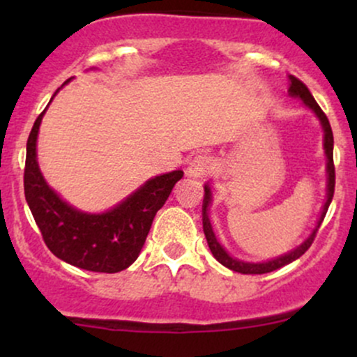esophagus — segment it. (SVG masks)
<instances>
[{
    "instance_id": "esophagus-1",
    "label": "esophagus",
    "mask_w": 357,
    "mask_h": 357,
    "mask_svg": "<svg viewBox=\"0 0 357 357\" xmlns=\"http://www.w3.org/2000/svg\"><path fill=\"white\" fill-rule=\"evenodd\" d=\"M213 166H215V162H213L210 155H196V158L191 159L186 174L192 179H203L208 174H211Z\"/></svg>"
}]
</instances>
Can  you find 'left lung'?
Masks as SVG:
<instances>
[{"instance_id":"left-lung-1","label":"left lung","mask_w":357,"mask_h":357,"mask_svg":"<svg viewBox=\"0 0 357 357\" xmlns=\"http://www.w3.org/2000/svg\"><path fill=\"white\" fill-rule=\"evenodd\" d=\"M289 96L290 97H296V99H301L302 104L305 105L307 109H310L315 114V117L319 119L321 122L322 130H324V154H326V173H327V188H326V202L322 204V211L321 216H319L317 223H315L314 230L310 231V235L302 241L301 245L296 248H292L290 252L284 253V255L272 258V260L267 261H245L240 260V258L231 257L227 250L223 248V245L220 243L218 238H216L215 231H213L211 227V221H210V204L213 199L211 195V188L210 184H204V199H203V231L204 236H206L208 241V247H210L213 257L220 261L221 265H225L227 268L233 270V272H238V273H268L273 272V270L284 267V265L292 264L294 260L301 258L307 250L310 248L312 241L315 238V233H317L319 227L322 225L324 216H326L327 210H329V204L333 202V196H334V186H335V169H334V136H333V129H331L329 124V119L326 117V114L322 112V109L319 107V104L315 102V99L312 97V93L309 92V89L302 84L301 80L296 79L294 75H289Z\"/></svg>"}]
</instances>
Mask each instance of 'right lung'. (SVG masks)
<instances>
[{
	"label": "right lung",
	"mask_w": 357,
	"mask_h": 357,
	"mask_svg": "<svg viewBox=\"0 0 357 357\" xmlns=\"http://www.w3.org/2000/svg\"><path fill=\"white\" fill-rule=\"evenodd\" d=\"M70 80L68 79L63 85ZM45 110L35 121L28 137L24 162V198L42 231L45 243L53 255L73 267L90 272H121L136 261L144 247L155 213L161 210L174 184L184 173L178 169L154 176L104 213L77 210L48 186L40 171L36 141Z\"/></svg>",
	"instance_id": "right-lung-1"
}]
</instances>
